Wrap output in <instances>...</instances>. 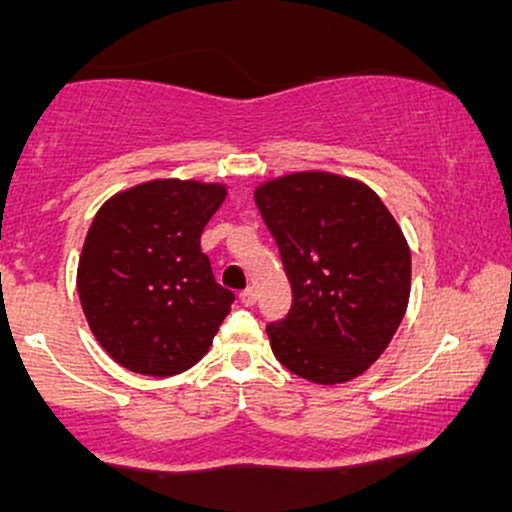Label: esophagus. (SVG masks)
<instances>
[{
  "instance_id": "34e87169",
  "label": "esophagus",
  "mask_w": 512,
  "mask_h": 512,
  "mask_svg": "<svg viewBox=\"0 0 512 512\" xmlns=\"http://www.w3.org/2000/svg\"><path fill=\"white\" fill-rule=\"evenodd\" d=\"M255 301H257V291L255 289L240 291V303H243V305H255Z\"/></svg>"
}]
</instances>
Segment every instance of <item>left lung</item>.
I'll list each match as a JSON object with an SVG mask.
<instances>
[{
    "instance_id": "left-lung-1",
    "label": "left lung",
    "mask_w": 512,
    "mask_h": 512,
    "mask_svg": "<svg viewBox=\"0 0 512 512\" xmlns=\"http://www.w3.org/2000/svg\"><path fill=\"white\" fill-rule=\"evenodd\" d=\"M293 289L267 325L276 361L315 385L358 378L383 356L409 305L411 250L380 197L356 178L298 170L255 187Z\"/></svg>"
}]
</instances>
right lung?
<instances>
[{
	"label": "right lung",
	"instance_id": "1",
	"mask_svg": "<svg viewBox=\"0 0 512 512\" xmlns=\"http://www.w3.org/2000/svg\"><path fill=\"white\" fill-rule=\"evenodd\" d=\"M226 195L223 182L156 178L115 192L93 216L76 291L122 368L168 378L209 351L233 293L216 284L199 236Z\"/></svg>",
	"mask_w": 512,
	"mask_h": 512
}]
</instances>
